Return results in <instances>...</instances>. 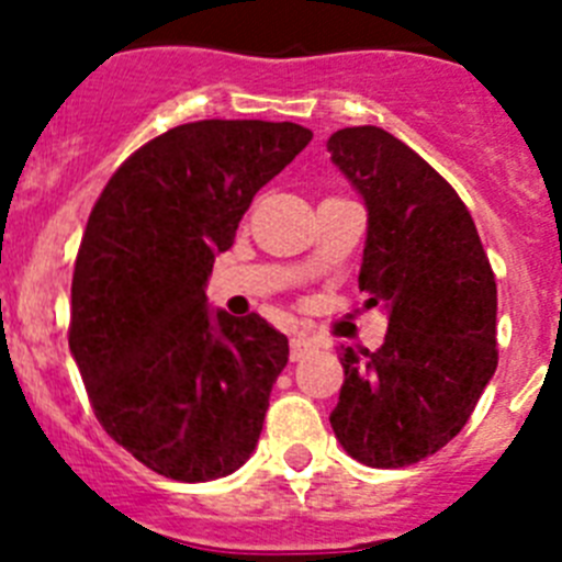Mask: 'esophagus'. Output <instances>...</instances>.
<instances>
[{"label":"esophagus","mask_w":562,"mask_h":562,"mask_svg":"<svg viewBox=\"0 0 562 562\" xmlns=\"http://www.w3.org/2000/svg\"><path fill=\"white\" fill-rule=\"evenodd\" d=\"M315 349H317V346L310 340V337L297 335V337H292V340H290V357H292V360H304V357L312 355Z\"/></svg>","instance_id":"esophagus-1"}]
</instances>
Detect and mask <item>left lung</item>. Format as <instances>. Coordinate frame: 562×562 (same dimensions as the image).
Returning a JSON list of instances; mask_svg holds the SVG:
<instances>
[{
    "instance_id": "8db88e82",
    "label": "left lung",
    "mask_w": 562,
    "mask_h": 562,
    "mask_svg": "<svg viewBox=\"0 0 562 562\" xmlns=\"http://www.w3.org/2000/svg\"><path fill=\"white\" fill-rule=\"evenodd\" d=\"M326 148L369 211L366 310L389 315L380 349H342L331 430L360 464L408 467L464 428L493 380V267L459 193L394 134L340 128Z\"/></svg>"
}]
</instances>
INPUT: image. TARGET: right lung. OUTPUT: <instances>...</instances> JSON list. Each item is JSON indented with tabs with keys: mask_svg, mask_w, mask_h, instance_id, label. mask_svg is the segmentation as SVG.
<instances>
[{
	"mask_svg": "<svg viewBox=\"0 0 562 562\" xmlns=\"http://www.w3.org/2000/svg\"><path fill=\"white\" fill-rule=\"evenodd\" d=\"M310 140L297 123L168 128L89 213L69 351L103 430L166 479H225L256 450L290 342L256 312L211 310L205 286L258 188Z\"/></svg>",
	"mask_w": 562,
	"mask_h": 562,
	"instance_id": "obj_1",
	"label": "right lung"
}]
</instances>
